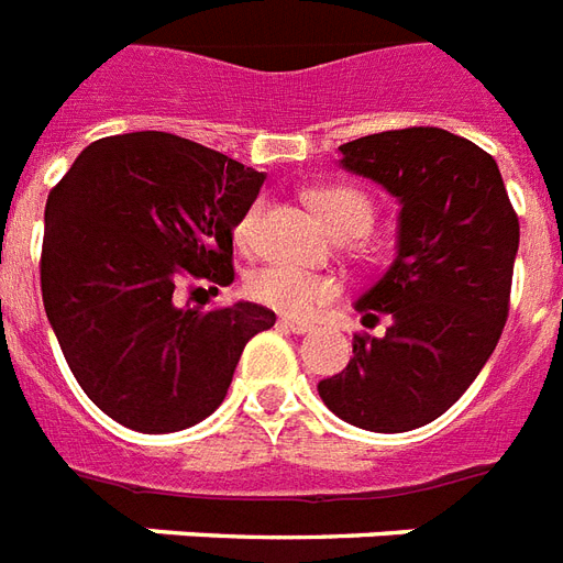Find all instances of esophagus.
Wrapping results in <instances>:
<instances>
[{
  "label": "esophagus",
  "mask_w": 563,
  "mask_h": 563,
  "mask_svg": "<svg viewBox=\"0 0 563 563\" xmlns=\"http://www.w3.org/2000/svg\"><path fill=\"white\" fill-rule=\"evenodd\" d=\"M277 324L283 327V330H289V333H309L312 330V324H307V321H295V318H280Z\"/></svg>",
  "instance_id": "obj_1"
}]
</instances>
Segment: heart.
Segmentation results:
<instances>
[{
    "label": "heart",
    "instance_id": "1",
    "mask_svg": "<svg viewBox=\"0 0 563 563\" xmlns=\"http://www.w3.org/2000/svg\"><path fill=\"white\" fill-rule=\"evenodd\" d=\"M309 203L335 236H360L371 228V219H374L371 198L362 189L353 187L316 189V192H309ZM256 228H260V207L254 203L236 224L239 245H251ZM247 295L265 307L277 309L283 316L303 318L316 312L318 307H324L327 300L335 298V283L318 277V274L291 268V265H265L256 274H251Z\"/></svg>",
    "mask_w": 563,
    "mask_h": 563
}]
</instances>
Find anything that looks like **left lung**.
Segmentation results:
<instances>
[{
  "label": "left lung",
  "instance_id": "1",
  "mask_svg": "<svg viewBox=\"0 0 563 563\" xmlns=\"http://www.w3.org/2000/svg\"><path fill=\"white\" fill-rule=\"evenodd\" d=\"M342 166L400 201L397 256L356 309L391 318L353 335V360L318 383L327 409L371 432L441 418L485 368L508 318L520 221L497 161L444 128L344 143Z\"/></svg>",
  "mask_w": 563,
  "mask_h": 563
}]
</instances>
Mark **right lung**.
I'll use <instances>...</instances> for the list:
<instances>
[{"label": "right lung", "mask_w": 563, "mask_h": 563, "mask_svg": "<svg viewBox=\"0 0 563 563\" xmlns=\"http://www.w3.org/2000/svg\"><path fill=\"white\" fill-rule=\"evenodd\" d=\"M265 175L163 131L87 145L48 192L40 289L84 394L136 432L219 409L272 309L178 307L180 280L233 283V228Z\"/></svg>", "instance_id": "obj_1"}]
</instances>
